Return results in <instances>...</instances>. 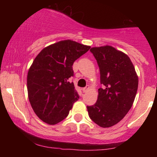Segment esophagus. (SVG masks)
<instances>
[{"instance_id": "1", "label": "esophagus", "mask_w": 157, "mask_h": 157, "mask_svg": "<svg viewBox=\"0 0 157 157\" xmlns=\"http://www.w3.org/2000/svg\"><path fill=\"white\" fill-rule=\"evenodd\" d=\"M89 86H86V87L82 89V91H83L84 93L85 92H87V91H89Z\"/></svg>"}]
</instances>
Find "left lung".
<instances>
[{
  "mask_svg": "<svg viewBox=\"0 0 157 157\" xmlns=\"http://www.w3.org/2000/svg\"><path fill=\"white\" fill-rule=\"evenodd\" d=\"M96 59L100 73L98 98L87 106L89 116L102 128L116 125L131 109L138 89V77L128 56L112 46L90 49Z\"/></svg>",
  "mask_w": 157,
  "mask_h": 157,
  "instance_id": "left-lung-1",
  "label": "left lung"
}]
</instances>
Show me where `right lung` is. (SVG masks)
Listing matches in <instances>:
<instances>
[{
	"label": "right lung",
	"mask_w": 157,
	"mask_h": 157,
	"mask_svg": "<svg viewBox=\"0 0 157 157\" xmlns=\"http://www.w3.org/2000/svg\"><path fill=\"white\" fill-rule=\"evenodd\" d=\"M90 46L63 40L46 47L34 60L27 75L30 104L42 121L55 125L68 115L79 99L73 82V63Z\"/></svg>",
	"instance_id": "obj_1"
}]
</instances>
